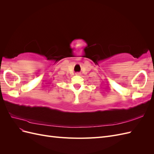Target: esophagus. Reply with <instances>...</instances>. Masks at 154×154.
Here are the masks:
<instances>
[{"label": "esophagus", "mask_w": 154, "mask_h": 154, "mask_svg": "<svg viewBox=\"0 0 154 154\" xmlns=\"http://www.w3.org/2000/svg\"><path fill=\"white\" fill-rule=\"evenodd\" d=\"M80 74H80V72H76V75H77V76H80Z\"/></svg>", "instance_id": "obj_1"}]
</instances>
